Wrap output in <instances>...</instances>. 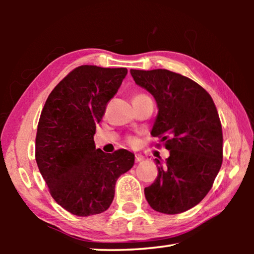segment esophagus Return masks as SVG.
Segmentation results:
<instances>
[{"label":"esophagus","mask_w":254,"mask_h":254,"mask_svg":"<svg viewBox=\"0 0 254 254\" xmlns=\"http://www.w3.org/2000/svg\"><path fill=\"white\" fill-rule=\"evenodd\" d=\"M144 159V157L142 156V154H135V162H140V161H142Z\"/></svg>","instance_id":"34e87169"}]
</instances>
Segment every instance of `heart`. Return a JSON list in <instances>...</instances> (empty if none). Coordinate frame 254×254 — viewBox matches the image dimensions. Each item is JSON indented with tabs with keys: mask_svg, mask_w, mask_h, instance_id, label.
<instances>
[{
	"mask_svg": "<svg viewBox=\"0 0 254 254\" xmlns=\"http://www.w3.org/2000/svg\"><path fill=\"white\" fill-rule=\"evenodd\" d=\"M136 96H141V95H136ZM135 142H136V140L134 139V137H128V143L134 144Z\"/></svg>",
	"mask_w": 254,
	"mask_h": 254,
	"instance_id": "heart-1",
	"label": "heart"
}]
</instances>
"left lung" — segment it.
<instances>
[{
  "mask_svg": "<svg viewBox=\"0 0 254 254\" xmlns=\"http://www.w3.org/2000/svg\"><path fill=\"white\" fill-rule=\"evenodd\" d=\"M135 84L158 106L151 135L160 137L170 156L154 159L158 176L144 188L149 205L163 214H179L207 195L223 161V133L209 94L194 80L167 69H131Z\"/></svg>",
  "mask_w": 254,
  "mask_h": 254,
  "instance_id": "left-lung-1",
  "label": "left lung"
}]
</instances>
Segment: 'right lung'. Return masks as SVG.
I'll use <instances>...</instances> for the list:
<instances>
[{
    "label": "right lung",
    "mask_w": 254,
    "mask_h": 254,
    "mask_svg": "<svg viewBox=\"0 0 254 254\" xmlns=\"http://www.w3.org/2000/svg\"><path fill=\"white\" fill-rule=\"evenodd\" d=\"M127 74V68L77 67L53 89L41 112L38 168L53 198L77 216L105 212L118 178L134 165L127 150L105 153L94 142L96 124Z\"/></svg>",
    "instance_id": "right-lung-1"
}]
</instances>
